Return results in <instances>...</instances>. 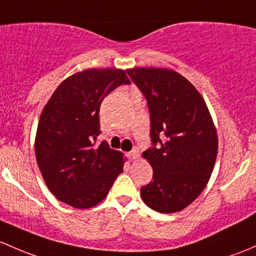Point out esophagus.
Instances as JSON below:
<instances>
[{
    "label": "esophagus",
    "mask_w": 256,
    "mask_h": 256,
    "mask_svg": "<svg viewBox=\"0 0 256 256\" xmlns=\"http://www.w3.org/2000/svg\"><path fill=\"white\" fill-rule=\"evenodd\" d=\"M128 157L130 160H135L137 157H138V150H132L131 152L128 153Z\"/></svg>",
    "instance_id": "1"
}]
</instances>
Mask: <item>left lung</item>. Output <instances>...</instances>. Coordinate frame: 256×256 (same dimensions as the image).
<instances>
[{"label":"left lung","instance_id":"left-lung-1","mask_svg":"<svg viewBox=\"0 0 256 256\" xmlns=\"http://www.w3.org/2000/svg\"><path fill=\"white\" fill-rule=\"evenodd\" d=\"M147 100L153 146L142 153L153 180L141 188L147 206L173 214L189 206L208 182L218 137L205 100L185 77L173 70H126Z\"/></svg>","mask_w":256,"mask_h":256}]
</instances>
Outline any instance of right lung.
<instances>
[{"label": "right lung", "instance_id": "right-lung-1", "mask_svg": "<svg viewBox=\"0 0 256 256\" xmlns=\"http://www.w3.org/2000/svg\"><path fill=\"white\" fill-rule=\"evenodd\" d=\"M124 70L90 68L72 74L56 88L40 115L36 157L46 186L74 208H90L106 198L122 173V153L110 150L100 135L103 99L130 84Z\"/></svg>", "mask_w": 256, "mask_h": 256}]
</instances>
